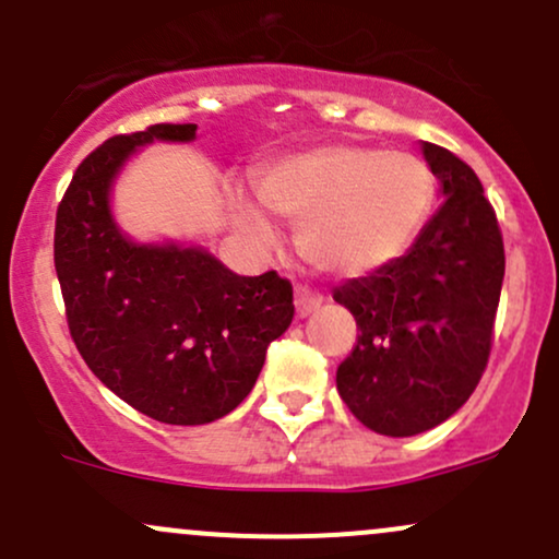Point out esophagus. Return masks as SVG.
<instances>
[{
  "mask_svg": "<svg viewBox=\"0 0 559 559\" xmlns=\"http://www.w3.org/2000/svg\"><path fill=\"white\" fill-rule=\"evenodd\" d=\"M323 297L318 292L308 289V286H297L294 289V308H297V318H308L312 310L321 308Z\"/></svg>",
  "mask_w": 559,
  "mask_h": 559,
  "instance_id": "esophagus-1",
  "label": "esophagus"
}]
</instances>
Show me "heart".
<instances>
[{
	"label": "heart",
	"instance_id": "obj_1",
	"mask_svg": "<svg viewBox=\"0 0 559 559\" xmlns=\"http://www.w3.org/2000/svg\"><path fill=\"white\" fill-rule=\"evenodd\" d=\"M260 204L299 228L310 265L342 278L369 275L403 257L435 204V171L414 153L371 145H321L254 175ZM243 223L267 236L265 219L243 206Z\"/></svg>",
	"mask_w": 559,
	"mask_h": 559
}]
</instances>
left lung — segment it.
I'll use <instances>...</instances> for the list:
<instances>
[{
  "instance_id": "left-lung-1",
  "label": "left lung",
  "mask_w": 559,
  "mask_h": 559,
  "mask_svg": "<svg viewBox=\"0 0 559 559\" xmlns=\"http://www.w3.org/2000/svg\"><path fill=\"white\" fill-rule=\"evenodd\" d=\"M443 206L408 254L349 278L334 299L358 340L336 369V390L379 435L427 432L467 403L486 371L504 281V238L467 162L425 143Z\"/></svg>"
}]
</instances>
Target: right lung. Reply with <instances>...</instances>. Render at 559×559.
Listing matches in <instances>:
<instances>
[{
  "instance_id": "right-lung-1",
  "label": "right lung",
  "mask_w": 559,
  "mask_h": 559,
  "mask_svg": "<svg viewBox=\"0 0 559 559\" xmlns=\"http://www.w3.org/2000/svg\"><path fill=\"white\" fill-rule=\"evenodd\" d=\"M195 124L114 134L79 164L55 217V270L71 340L110 392L164 425H206L254 388L294 318L275 270L247 278L201 249L121 236L108 190L134 145L193 140Z\"/></svg>"
}]
</instances>
